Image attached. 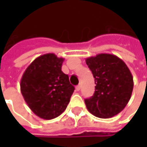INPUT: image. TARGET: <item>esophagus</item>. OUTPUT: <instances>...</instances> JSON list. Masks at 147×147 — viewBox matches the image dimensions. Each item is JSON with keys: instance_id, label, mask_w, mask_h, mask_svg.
<instances>
[{"instance_id": "34e87169", "label": "esophagus", "mask_w": 147, "mask_h": 147, "mask_svg": "<svg viewBox=\"0 0 147 147\" xmlns=\"http://www.w3.org/2000/svg\"><path fill=\"white\" fill-rule=\"evenodd\" d=\"M76 89L77 91H79V90H80V89H81V86H80V85H78V86H76Z\"/></svg>"}]
</instances>
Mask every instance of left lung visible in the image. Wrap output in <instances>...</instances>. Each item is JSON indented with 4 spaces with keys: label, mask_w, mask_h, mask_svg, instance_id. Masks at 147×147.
I'll list each match as a JSON object with an SVG mask.
<instances>
[{
    "label": "left lung",
    "mask_w": 147,
    "mask_h": 147,
    "mask_svg": "<svg viewBox=\"0 0 147 147\" xmlns=\"http://www.w3.org/2000/svg\"><path fill=\"white\" fill-rule=\"evenodd\" d=\"M95 81V91L85 99L86 109L99 118H110L120 113L132 94L133 77L126 64L117 56L99 53L86 59Z\"/></svg>",
    "instance_id": "1"
}]
</instances>
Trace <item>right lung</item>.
I'll return each mask as SVG.
<instances>
[{
	"label": "right lung",
	"instance_id": "obj_1",
	"mask_svg": "<svg viewBox=\"0 0 147 147\" xmlns=\"http://www.w3.org/2000/svg\"><path fill=\"white\" fill-rule=\"evenodd\" d=\"M64 61L54 53L42 55L27 67L20 80L25 102L34 113L44 120L60 116L74 92L68 76L61 71Z\"/></svg>",
	"mask_w": 147,
	"mask_h": 147
}]
</instances>
